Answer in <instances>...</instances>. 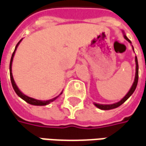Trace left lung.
Returning a JSON list of instances; mask_svg holds the SVG:
<instances>
[{"label": "left lung", "instance_id": "1", "mask_svg": "<svg viewBox=\"0 0 146 146\" xmlns=\"http://www.w3.org/2000/svg\"><path fill=\"white\" fill-rule=\"evenodd\" d=\"M125 38L129 42H130V43H131V41L128 39L126 36H125ZM135 61H136L135 80H134V82H133V86H132L131 89H130V90L129 91V93L125 95V97L123 98L122 100H121L119 102H117V103H115V104H113V105H100V104H94L96 106L98 107V108H99V109H101V110H113V109L117 108V107L120 106L121 105H122L123 103L125 102L128 98L131 96L132 94H133V92H134L136 90V87H137V81H138V62H137V56L135 57Z\"/></svg>", "mask_w": 146, "mask_h": 146}]
</instances>
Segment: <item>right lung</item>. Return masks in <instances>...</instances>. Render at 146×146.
Returning a JSON list of instances; mask_svg holds the SVG:
<instances>
[{"instance_id": "right-lung-1", "label": "right lung", "mask_w": 146, "mask_h": 146, "mask_svg": "<svg viewBox=\"0 0 146 146\" xmlns=\"http://www.w3.org/2000/svg\"><path fill=\"white\" fill-rule=\"evenodd\" d=\"M21 40L19 41L17 44L16 45V48H15L14 52H13V55H12V57H11V60H10V64H9V72H10V80H11V83H12V86H13V90L16 92V94L18 95L19 97L21 98H22L24 101H25V102L29 103V104H30V105H33V106H46V105H48L49 104L50 102H53L54 100H56V98H52L51 100H48V101H38V100H36V99H33V98H29V97H28L26 95H25L23 94L17 88V86H16V84H15L14 80H13V74H12V62H13V56H14L15 54V51H16V49L17 48V46H18L19 43L21 42Z\"/></svg>"}]
</instances>
